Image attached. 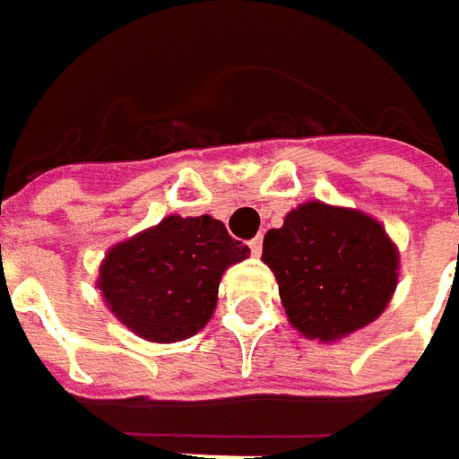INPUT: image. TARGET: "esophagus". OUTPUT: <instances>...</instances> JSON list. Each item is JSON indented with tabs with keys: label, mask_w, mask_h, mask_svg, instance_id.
Returning <instances> with one entry per match:
<instances>
[{
	"label": "esophagus",
	"mask_w": 459,
	"mask_h": 459,
	"mask_svg": "<svg viewBox=\"0 0 459 459\" xmlns=\"http://www.w3.org/2000/svg\"><path fill=\"white\" fill-rule=\"evenodd\" d=\"M250 253L253 255H260L263 253V238H255V239H250Z\"/></svg>",
	"instance_id": "1"
}]
</instances>
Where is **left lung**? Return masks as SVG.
Masks as SVG:
<instances>
[{
	"label": "left lung",
	"instance_id": "left-lung-1",
	"mask_svg": "<svg viewBox=\"0 0 459 459\" xmlns=\"http://www.w3.org/2000/svg\"><path fill=\"white\" fill-rule=\"evenodd\" d=\"M263 263L304 337L334 342L385 311L398 283V250L383 224L358 209L307 202L263 239Z\"/></svg>",
	"mask_w": 459,
	"mask_h": 459
}]
</instances>
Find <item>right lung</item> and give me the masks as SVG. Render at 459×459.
<instances>
[{"instance_id":"1","label":"right lung","mask_w":459,"mask_h":459,"mask_svg":"<svg viewBox=\"0 0 459 459\" xmlns=\"http://www.w3.org/2000/svg\"><path fill=\"white\" fill-rule=\"evenodd\" d=\"M250 255L220 220L176 217L115 245L99 268L109 311L137 337L178 342L212 319L221 273Z\"/></svg>"}]
</instances>
